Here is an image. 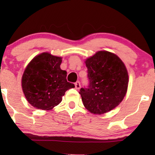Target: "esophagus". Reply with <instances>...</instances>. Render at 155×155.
<instances>
[{"mask_svg": "<svg viewBox=\"0 0 155 155\" xmlns=\"http://www.w3.org/2000/svg\"><path fill=\"white\" fill-rule=\"evenodd\" d=\"M75 89L76 90H80V82L79 81H77L75 83Z\"/></svg>", "mask_w": 155, "mask_h": 155, "instance_id": "34e87169", "label": "esophagus"}]
</instances>
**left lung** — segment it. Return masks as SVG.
Returning <instances> with one entry per match:
<instances>
[{"mask_svg": "<svg viewBox=\"0 0 155 155\" xmlns=\"http://www.w3.org/2000/svg\"><path fill=\"white\" fill-rule=\"evenodd\" d=\"M89 85L79 93L84 107L94 114H103L121 102L127 92L128 74L118 56L100 51L85 61Z\"/></svg>", "mask_w": 155, "mask_h": 155, "instance_id": "obj_1", "label": "left lung"}]
</instances>
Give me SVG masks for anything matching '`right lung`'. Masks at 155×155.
Instances as JSON below:
<instances>
[{"label":"right lung","instance_id":"obj_1","mask_svg":"<svg viewBox=\"0 0 155 155\" xmlns=\"http://www.w3.org/2000/svg\"><path fill=\"white\" fill-rule=\"evenodd\" d=\"M62 58L44 52L37 55L25 68L22 87L32 107L51 110L62 101L65 92L75 87L66 80L67 72L61 69Z\"/></svg>","mask_w":155,"mask_h":155}]
</instances>
